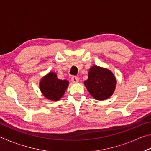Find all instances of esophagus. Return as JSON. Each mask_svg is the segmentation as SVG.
Listing matches in <instances>:
<instances>
[{"mask_svg":"<svg viewBox=\"0 0 151 151\" xmlns=\"http://www.w3.org/2000/svg\"><path fill=\"white\" fill-rule=\"evenodd\" d=\"M71 81H72L73 83H78L79 79L77 76H72V78H71Z\"/></svg>","mask_w":151,"mask_h":151,"instance_id":"esophagus-1","label":"esophagus"}]
</instances>
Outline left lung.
I'll return each mask as SVG.
<instances>
[{
  "instance_id": "1",
  "label": "left lung",
  "mask_w": 151,
  "mask_h": 151,
  "mask_svg": "<svg viewBox=\"0 0 151 151\" xmlns=\"http://www.w3.org/2000/svg\"><path fill=\"white\" fill-rule=\"evenodd\" d=\"M84 83L94 99L102 101L112 96L116 80L111 70L94 65L89 69L88 79Z\"/></svg>"
}]
</instances>
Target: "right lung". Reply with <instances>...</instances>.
<instances>
[{"mask_svg":"<svg viewBox=\"0 0 151 151\" xmlns=\"http://www.w3.org/2000/svg\"><path fill=\"white\" fill-rule=\"evenodd\" d=\"M68 84V81L60 80L55 73L50 72L42 78L39 86L40 91L46 98L57 101L65 94Z\"/></svg>","mask_w":151,"mask_h":151,"instance_id":"right-lung-1","label":"right lung"}]
</instances>
